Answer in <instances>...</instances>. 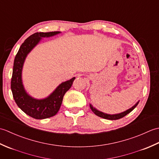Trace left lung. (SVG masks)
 Segmentation results:
<instances>
[{"instance_id":"obj_1","label":"left lung","mask_w":159,"mask_h":159,"mask_svg":"<svg viewBox=\"0 0 159 159\" xmlns=\"http://www.w3.org/2000/svg\"><path fill=\"white\" fill-rule=\"evenodd\" d=\"M139 100L138 101V102H137V103L134 104V106L130 108V109H128L126 111H124V112L117 113V114H108V113L102 112V111L98 110L97 109H96L95 107H93L92 104H89V107H90V109H92V111L94 113H95V115H96V116H98V117H100L102 118H104V119H107V120H119V119H120V118L124 117L125 116H126L127 114L130 113L131 111L137 106V104H139Z\"/></svg>"}]
</instances>
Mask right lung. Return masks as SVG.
<instances>
[{
  "instance_id": "1",
  "label": "right lung",
  "mask_w": 159,
  "mask_h": 159,
  "mask_svg": "<svg viewBox=\"0 0 159 159\" xmlns=\"http://www.w3.org/2000/svg\"><path fill=\"white\" fill-rule=\"evenodd\" d=\"M59 33L60 31L34 33L29 36L20 46L15 57L11 82L13 98L20 109L37 120L46 119L55 116L61 105L63 96L70 89L76 79V77H73L61 83L48 96L42 99H37L30 96L24 87L22 73L26 57L42 38H50Z\"/></svg>"
}]
</instances>
